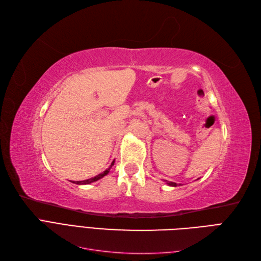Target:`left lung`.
I'll return each mask as SVG.
<instances>
[{
	"mask_svg": "<svg viewBox=\"0 0 261 261\" xmlns=\"http://www.w3.org/2000/svg\"><path fill=\"white\" fill-rule=\"evenodd\" d=\"M166 182H167L168 186H170V187H176V183H174V182H169V181H166Z\"/></svg>",
	"mask_w": 261,
	"mask_h": 261,
	"instance_id": "1",
	"label": "left lung"
}]
</instances>
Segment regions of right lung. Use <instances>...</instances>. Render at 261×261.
<instances>
[{
  "mask_svg": "<svg viewBox=\"0 0 261 261\" xmlns=\"http://www.w3.org/2000/svg\"><path fill=\"white\" fill-rule=\"evenodd\" d=\"M114 163H115V161L112 163V165H111V167L109 168H107V169L105 170V171H103L102 173H99V174H97L96 176H93V178H91V179H88V180H83V181H72V183H75V184H90V183H92V182H95V181H97V180H99V179H102L103 176H105L108 172H109V170H111V168L114 166Z\"/></svg>",
  "mask_w": 261,
  "mask_h": 261,
  "instance_id": "obj_1",
  "label": "right lung"
}]
</instances>
